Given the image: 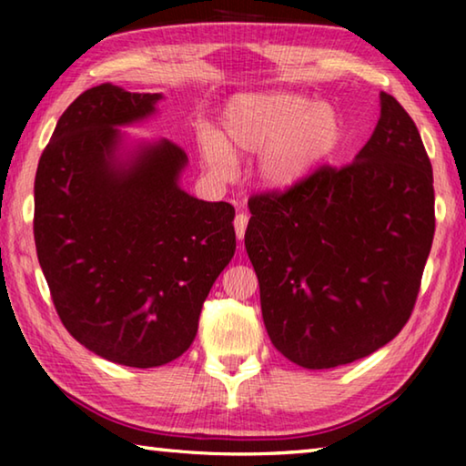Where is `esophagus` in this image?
<instances>
[{
  "label": "esophagus",
  "instance_id": "esophagus-1",
  "mask_svg": "<svg viewBox=\"0 0 466 466\" xmlns=\"http://www.w3.org/2000/svg\"><path fill=\"white\" fill-rule=\"evenodd\" d=\"M247 226H248V216L247 214H238L234 218V228H236V238L242 242L244 238V232H247Z\"/></svg>",
  "mask_w": 466,
  "mask_h": 466
}]
</instances>
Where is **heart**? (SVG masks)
<instances>
[{
    "instance_id": "b5f03b06",
    "label": "heart",
    "mask_w": 466,
    "mask_h": 466,
    "mask_svg": "<svg viewBox=\"0 0 466 466\" xmlns=\"http://www.w3.org/2000/svg\"><path fill=\"white\" fill-rule=\"evenodd\" d=\"M219 127V133L197 131V147L211 175L228 178L234 154L258 152L255 175L271 191L302 183L343 136L335 106L286 90L238 94L224 106Z\"/></svg>"
}]
</instances>
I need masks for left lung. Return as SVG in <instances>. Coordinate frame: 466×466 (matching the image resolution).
Returning a JSON list of instances; mask_svg holds the SVG:
<instances>
[{
    "label": "left lung",
    "instance_id": "1",
    "mask_svg": "<svg viewBox=\"0 0 466 466\" xmlns=\"http://www.w3.org/2000/svg\"><path fill=\"white\" fill-rule=\"evenodd\" d=\"M248 209L265 329L289 361L351 364L407 325L436 216L431 162L397 98L380 92V119L351 164L252 195Z\"/></svg>",
    "mask_w": 466,
    "mask_h": 466
}]
</instances>
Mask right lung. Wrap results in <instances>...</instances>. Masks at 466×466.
Instances as JSON below:
<instances>
[{
    "instance_id": "right-lung-1",
    "label": "right lung",
    "mask_w": 466,
    "mask_h": 466,
    "mask_svg": "<svg viewBox=\"0 0 466 466\" xmlns=\"http://www.w3.org/2000/svg\"><path fill=\"white\" fill-rule=\"evenodd\" d=\"M162 94L100 84L61 115L38 160L35 244L63 327L96 356L164 366L191 347L201 306L236 250L234 208L183 191L168 139L121 152L119 127Z\"/></svg>"
}]
</instances>
